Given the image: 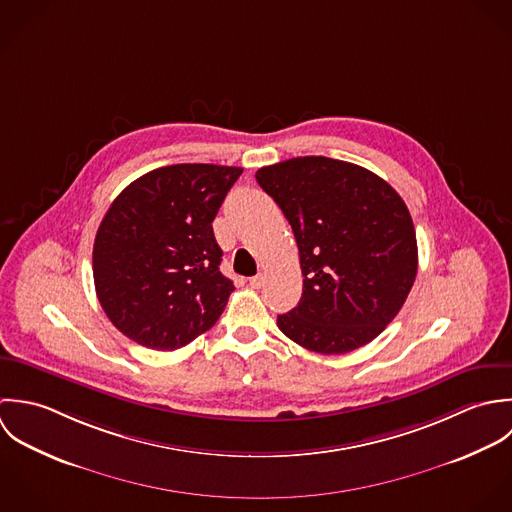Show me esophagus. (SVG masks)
Listing matches in <instances>:
<instances>
[{"label":"esophagus","mask_w":512,"mask_h":512,"mask_svg":"<svg viewBox=\"0 0 512 512\" xmlns=\"http://www.w3.org/2000/svg\"><path fill=\"white\" fill-rule=\"evenodd\" d=\"M263 283H265V277H263V275H255V277L249 279V287H251V289H261Z\"/></svg>","instance_id":"1"}]
</instances>
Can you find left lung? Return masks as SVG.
<instances>
[{"label": "left lung", "instance_id": "1", "mask_svg": "<svg viewBox=\"0 0 512 512\" xmlns=\"http://www.w3.org/2000/svg\"><path fill=\"white\" fill-rule=\"evenodd\" d=\"M289 219L303 297L277 326L318 354L372 342L400 312L417 273L408 205L374 172L324 156L291 158L255 174Z\"/></svg>", "mask_w": 512, "mask_h": 512}]
</instances>
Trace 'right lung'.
Here are the masks:
<instances>
[{
    "instance_id": "1",
    "label": "right lung",
    "mask_w": 512,
    "mask_h": 512,
    "mask_svg": "<svg viewBox=\"0 0 512 512\" xmlns=\"http://www.w3.org/2000/svg\"><path fill=\"white\" fill-rule=\"evenodd\" d=\"M243 168L174 164L152 170L110 204L93 247L108 320L152 350H176L209 330L233 293L211 221Z\"/></svg>"
}]
</instances>
